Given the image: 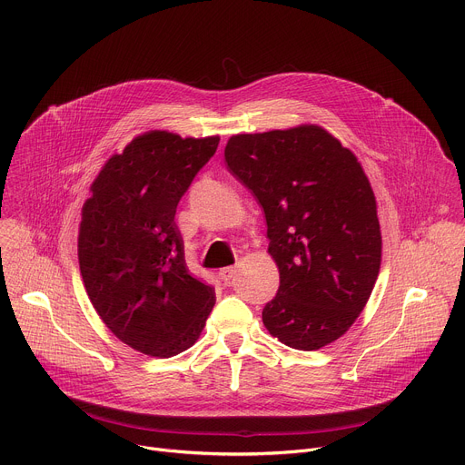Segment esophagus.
<instances>
[{"label": "esophagus", "instance_id": "34e87169", "mask_svg": "<svg viewBox=\"0 0 465 465\" xmlns=\"http://www.w3.org/2000/svg\"><path fill=\"white\" fill-rule=\"evenodd\" d=\"M235 274H237V269H235V267H224V269L219 271V278H221L223 282H230Z\"/></svg>", "mask_w": 465, "mask_h": 465}]
</instances>
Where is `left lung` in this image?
Wrapping results in <instances>:
<instances>
[{
	"mask_svg": "<svg viewBox=\"0 0 465 465\" xmlns=\"http://www.w3.org/2000/svg\"><path fill=\"white\" fill-rule=\"evenodd\" d=\"M228 169L257 198L280 289L262 309L269 333L312 351L341 339L381 269V226L357 156L318 124L232 136Z\"/></svg>",
	"mask_w": 465,
	"mask_h": 465,
	"instance_id": "8db88e82",
	"label": "left lung"
}]
</instances>
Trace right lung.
I'll return each instance as SVG.
<instances>
[{
	"mask_svg": "<svg viewBox=\"0 0 465 465\" xmlns=\"http://www.w3.org/2000/svg\"><path fill=\"white\" fill-rule=\"evenodd\" d=\"M217 145L219 136L149 130L106 160L83 206L79 267L88 298L121 342L151 357L191 348L215 305L213 287L187 269L174 215Z\"/></svg>",
	"mask_w": 465,
	"mask_h": 465,
	"instance_id": "1",
	"label": "right lung"
}]
</instances>
